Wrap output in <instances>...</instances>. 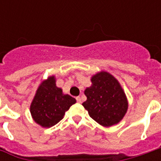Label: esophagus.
Returning <instances> with one entry per match:
<instances>
[{
  "instance_id": "1",
  "label": "esophagus",
  "mask_w": 161,
  "mask_h": 161,
  "mask_svg": "<svg viewBox=\"0 0 161 161\" xmlns=\"http://www.w3.org/2000/svg\"><path fill=\"white\" fill-rule=\"evenodd\" d=\"M76 99H77V102L78 103H82V99H81L80 97H77Z\"/></svg>"
}]
</instances>
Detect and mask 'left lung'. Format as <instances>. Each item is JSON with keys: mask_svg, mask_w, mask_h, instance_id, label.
Masks as SVG:
<instances>
[{"mask_svg": "<svg viewBox=\"0 0 161 161\" xmlns=\"http://www.w3.org/2000/svg\"><path fill=\"white\" fill-rule=\"evenodd\" d=\"M91 87L84 94L87 100L83 103L91 118L103 127L117 124L128 110L127 97L121 84L107 71L98 72L91 77Z\"/></svg>", "mask_w": 161, "mask_h": 161, "instance_id": "left-lung-1", "label": "left lung"}]
</instances>
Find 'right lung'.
<instances>
[{
	"label": "right lung",
	"instance_id": "obj_1",
	"mask_svg": "<svg viewBox=\"0 0 161 161\" xmlns=\"http://www.w3.org/2000/svg\"><path fill=\"white\" fill-rule=\"evenodd\" d=\"M76 103V99L63 94L62 89L56 86V78L49 77L43 81L30 106V112L34 121L43 128H50L63 119L70 107Z\"/></svg>",
	"mask_w": 161,
	"mask_h": 161
}]
</instances>
